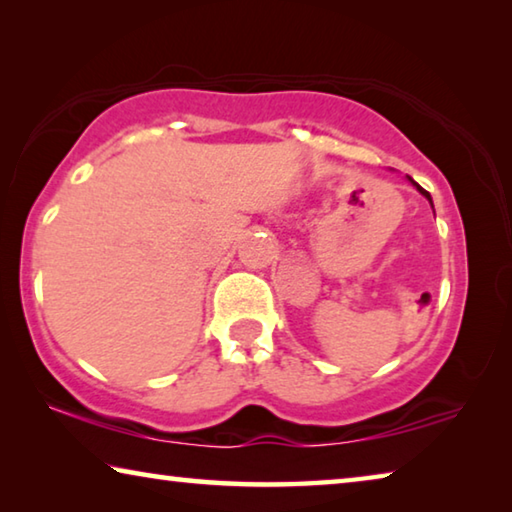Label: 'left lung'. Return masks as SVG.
<instances>
[{
	"mask_svg": "<svg viewBox=\"0 0 512 512\" xmlns=\"http://www.w3.org/2000/svg\"><path fill=\"white\" fill-rule=\"evenodd\" d=\"M409 180H411V183H413V178H409ZM413 185H415V187H418V192H420V194H422L424 198H427V201L431 203V196H429V192H427V189H422V187H420L418 183H413ZM431 207H433V203H431Z\"/></svg>",
	"mask_w": 512,
	"mask_h": 512,
	"instance_id": "obj_1",
	"label": "left lung"
}]
</instances>
